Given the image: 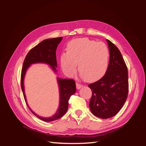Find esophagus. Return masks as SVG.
<instances>
[{
	"label": "esophagus",
	"instance_id": "1",
	"mask_svg": "<svg viewBox=\"0 0 146 146\" xmlns=\"http://www.w3.org/2000/svg\"><path fill=\"white\" fill-rule=\"evenodd\" d=\"M83 86V85H82V84H80V83H76V87H77V88L78 90H79L80 89V88H82Z\"/></svg>",
	"mask_w": 146,
	"mask_h": 146
}]
</instances>
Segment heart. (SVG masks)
Here are the masks:
<instances>
[{
	"label": "heart",
	"instance_id": "b5f03b06",
	"mask_svg": "<svg viewBox=\"0 0 146 146\" xmlns=\"http://www.w3.org/2000/svg\"><path fill=\"white\" fill-rule=\"evenodd\" d=\"M109 56V49L104 42L86 38L75 39L68 43V52L61 55V68L66 74L71 75L78 63L81 76L88 82H94L106 72Z\"/></svg>",
	"mask_w": 146,
	"mask_h": 146
}]
</instances>
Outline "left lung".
Returning a JSON list of instances; mask_svg holds the SVG:
<instances>
[{
    "label": "left lung",
    "instance_id": "8db88e82",
    "mask_svg": "<svg viewBox=\"0 0 146 146\" xmlns=\"http://www.w3.org/2000/svg\"><path fill=\"white\" fill-rule=\"evenodd\" d=\"M110 61L105 74L90 84L92 97L90 108L94 116L102 119L112 117L124 105L129 92V76L124 60L118 48L107 39Z\"/></svg>",
    "mask_w": 146,
    "mask_h": 146
}]
</instances>
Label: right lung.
<instances>
[{
	"instance_id": "add662e5",
	"label": "right lung",
	"mask_w": 146,
	"mask_h": 146,
	"mask_svg": "<svg viewBox=\"0 0 146 146\" xmlns=\"http://www.w3.org/2000/svg\"><path fill=\"white\" fill-rule=\"evenodd\" d=\"M62 37L47 39L41 41L38 45L33 47L31 49L27 55H26L23 68L21 70V88L23 92L24 99L26 102L25 96L24 94V78L25 74L27 68L31 64L36 63H44L51 66L52 69L56 71V68L57 66L56 58V50L58 44L62 40ZM60 92V106L58 111L54 116L48 118H43L38 116L37 114L33 112L30 109L29 106L27 107L31 111L37 116L41 120L46 122H50L55 121L61 118L64 115V114L67 111L69 105V100L70 96L73 95L76 92V82L73 79H60L58 78Z\"/></svg>"
}]
</instances>
